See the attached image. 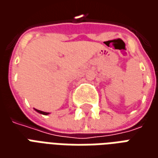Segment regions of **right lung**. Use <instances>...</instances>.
Wrapping results in <instances>:
<instances>
[{"label": "right lung", "mask_w": 158, "mask_h": 158, "mask_svg": "<svg viewBox=\"0 0 158 158\" xmlns=\"http://www.w3.org/2000/svg\"><path fill=\"white\" fill-rule=\"evenodd\" d=\"M37 112V113H40V114H43V115H48L49 113H45V112H43V111H40V110H37V109H35Z\"/></svg>", "instance_id": "1"}]
</instances>
